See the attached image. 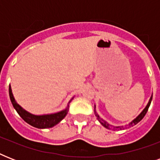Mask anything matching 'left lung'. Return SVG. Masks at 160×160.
Instances as JSON below:
<instances>
[{
    "label": "left lung",
    "mask_w": 160,
    "mask_h": 160,
    "mask_svg": "<svg viewBox=\"0 0 160 160\" xmlns=\"http://www.w3.org/2000/svg\"><path fill=\"white\" fill-rule=\"evenodd\" d=\"M152 97H153V96H151V98H150V100H149V103H148V105H147V106L145 107V108H144V110H143V111L141 112V114H139V116L137 117L136 119H134V120H133V121H132L131 123H130V124H129V127L134 126V124H138V123H139V122L140 121V120H141V119H143V118H144V115H145V114H146L147 111H148V109H149V105H150V103H151ZM95 116L97 117V119H99V121H100V123H101V124H103V126H105V128H107V129H109V124H107L106 123H105V122L104 121V120H103L102 119H101V118H100V116H99V115H98V114H97V113H96V112H95ZM117 128H118V127H114V128H113V129H117ZM120 129H121V128H120Z\"/></svg>",
    "instance_id": "obj_1"
}]
</instances>
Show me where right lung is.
Returning a JSON list of instances; mask_svg holds the SVG:
<instances>
[{
	"mask_svg": "<svg viewBox=\"0 0 160 160\" xmlns=\"http://www.w3.org/2000/svg\"><path fill=\"white\" fill-rule=\"evenodd\" d=\"M9 95H10V99H11V101L12 103V105L16 110V112L19 114V115L26 123H28L29 124H31V125L36 127V128H38V129H47V128L53 127L54 125L57 124L60 120H62L68 113V109L69 108L67 107L65 110L58 112V113H55V114H45V115H33V114L26 112L25 109H22L16 102V100L13 97V95H12L11 85L9 86Z\"/></svg>",
	"mask_w": 160,
	"mask_h": 160,
	"instance_id": "obj_1",
	"label": "right lung"
}]
</instances>
